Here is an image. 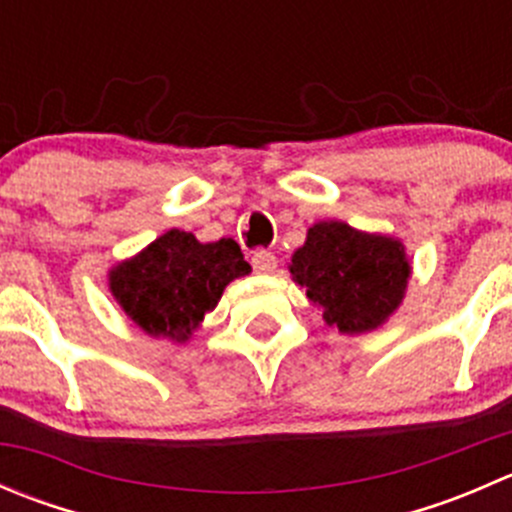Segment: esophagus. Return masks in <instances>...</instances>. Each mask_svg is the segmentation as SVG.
<instances>
[{
	"instance_id": "esophagus-1",
	"label": "esophagus",
	"mask_w": 512,
	"mask_h": 512,
	"mask_svg": "<svg viewBox=\"0 0 512 512\" xmlns=\"http://www.w3.org/2000/svg\"><path fill=\"white\" fill-rule=\"evenodd\" d=\"M252 267H255V272H260V275H272V272L277 270V257L272 255V252H255V255H252Z\"/></svg>"
}]
</instances>
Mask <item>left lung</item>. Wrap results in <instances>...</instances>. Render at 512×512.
<instances>
[{
    "label": "left lung",
    "mask_w": 512,
    "mask_h": 512,
    "mask_svg": "<svg viewBox=\"0 0 512 512\" xmlns=\"http://www.w3.org/2000/svg\"><path fill=\"white\" fill-rule=\"evenodd\" d=\"M294 285L322 309V319L342 334L379 329L401 307L409 289L411 262L399 237L364 232L322 220L289 262Z\"/></svg>",
    "instance_id": "8db88e82"
}]
</instances>
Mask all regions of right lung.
<instances>
[{
	"instance_id": "add662e5",
	"label": "right lung",
	"mask_w": 512,
	"mask_h": 512,
	"mask_svg": "<svg viewBox=\"0 0 512 512\" xmlns=\"http://www.w3.org/2000/svg\"><path fill=\"white\" fill-rule=\"evenodd\" d=\"M230 237L200 242L193 232L168 230L108 270V289L143 334L183 344L218 307L225 287L250 275Z\"/></svg>"
}]
</instances>
